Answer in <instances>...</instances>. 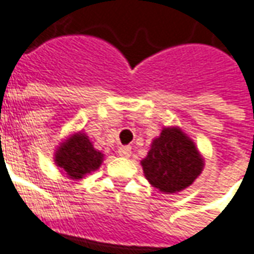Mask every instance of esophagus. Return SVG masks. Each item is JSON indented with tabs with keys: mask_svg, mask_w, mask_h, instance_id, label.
<instances>
[{
	"mask_svg": "<svg viewBox=\"0 0 254 254\" xmlns=\"http://www.w3.org/2000/svg\"><path fill=\"white\" fill-rule=\"evenodd\" d=\"M118 152H119V155H121V156H124V158H129V156H130V153H132V148H130V146H121Z\"/></svg>",
	"mask_w": 254,
	"mask_h": 254,
	"instance_id": "1",
	"label": "esophagus"
}]
</instances>
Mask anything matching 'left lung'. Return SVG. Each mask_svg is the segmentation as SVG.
I'll return each instance as SVG.
<instances>
[{"label": "left lung", "mask_w": 254, "mask_h": 254, "mask_svg": "<svg viewBox=\"0 0 254 254\" xmlns=\"http://www.w3.org/2000/svg\"><path fill=\"white\" fill-rule=\"evenodd\" d=\"M149 183L162 193H176L190 186L203 171L204 160L194 142L181 127H163L140 160Z\"/></svg>", "instance_id": "left-lung-1"}]
</instances>
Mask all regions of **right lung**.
Masks as SVG:
<instances>
[{
  "label": "right lung",
  "mask_w": 254,
  "mask_h": 254,
  "mask_svg": "<svg viewBox=\"0 0 254 254\" xmlns=\"http://www.w3.org/2000/svg\"><path fill=\"white\" fill-rule=\"evenodd\" d=\"M54 160L69 179H82L102 165L104 153L94 148L83 132H76L58 146Z\"/></svg>",
  "instance_id": "1"
}]
</instances>
